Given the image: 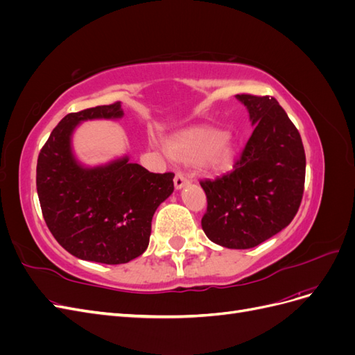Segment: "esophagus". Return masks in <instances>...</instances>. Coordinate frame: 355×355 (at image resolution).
<instances>
[{"instance_id": "esophagus-1", "label": "esophagus", "mask_w": 355, "mask_h": 355, "mask_svg": "<svg viewBox=\"0 0 355 355\" xmlns=\"http://www.w3.org/2000/svg\"><path fill=\"white\" fill-rule=\"evenodd\" d=\"M188 184H189V179L184 173H182V171H178V173L175 175V188L180 189Z\"/></svg>"}]
</instances>
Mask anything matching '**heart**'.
Wrapping results in <instances>:
<instances>
[{
	"label": "heart",
	"mask_w": 355,
	"mask_h": 355,
	"mask_svg": "<svg viewBox=\"0 0 355 355\" xmlns=\"http://www.w3.org/2000/svg\"><path fill=\"white\" fill-rule=\"evenodd\" d=\"M167 151L182 163L200 161V166L209 171H223L232 166L235 144L216 128L198 127L168 141Z\"/></svg>",
	"instance_id": "heart-1"
}]
</instances>
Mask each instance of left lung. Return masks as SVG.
I'll use <instances>...</instances> for the list:
<instances>
[{
	"label": "left lung",
	"mask_w": 355,
	"mask_h": 355,
	"mask_svg": "<svg viewBox=\"0 0 355 355\" xmlns=\"http://www.w3.org/2000/svg\"><path fill=\"white\" fill-rule=\"evenodd\" d=\"M249 111L252 136L234 170L201 180L209 240L228 249H250L293 220L304 196L305 151L295 124L270 96H235Z\"/></svg>",
	"instance_id": "8db88e82"
}]
</instances>
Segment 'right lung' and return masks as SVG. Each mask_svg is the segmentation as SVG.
<instances>
[{"instance_id": "obj_1", "label": "right lung", "mask_w": 355, "mask_h": 355, "mask_svg": "<svg viewBox=\"0 0 355 355\" xmlns=\"http://www.w3.org/2000/svg\"><path fill=\"white\" fill-rule=\"evenodd\" d=\"M121 103L68 114L53 128L37 163L41 211L56 241L83 261L118 265L149 244L157 207L173 192L175 173H151L128 157L99 167L75 159L71 136L81 121L121 118Z\"/></svg>"}]
</instances>
